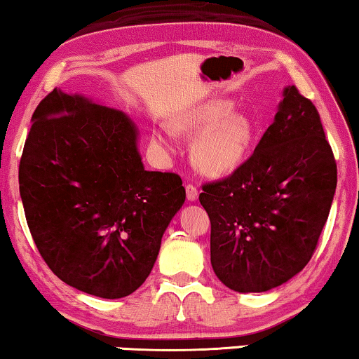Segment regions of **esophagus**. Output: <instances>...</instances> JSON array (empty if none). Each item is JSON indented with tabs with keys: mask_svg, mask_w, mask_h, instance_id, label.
Listing matches in <instances>:
<instances>
[{
	"mask_svg": "<svg viewBox=\"0 0 359 359\" xmlns=\"http://www.w3.org/2000/svg\"><path fill=\"white\" fill-rule=\"evenodd\" d=\"M186 197H188L189 202H196L197 197H199V192H197V188L192 184H186Z\"/></svg>",
	"mask_w": 359,
	"mask_h": 359,
	"instance_id": "esophagus-1",
	"label": "esophagus"
}]
</instances>
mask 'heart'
<instances>
[{
  "instance_id": "b5f03b06",
  "label": "heart",
  "mask_w": 359,
  "mask_h": 359,
  "mask_svg": "<svg viewBox=\"0 0 359 359\" xmlns=\"http://www.w3.org/2000/svg\"><path fill=\"white\" fill-rule=\"evenodd\" d=\"M175 126L184 134H196L191 149L192 162L202 173L228 175L241 167L257 136V124L244 111L233 110V103L215 98L201 103L175 119ZM154 141L170 149L165 128L155 129Z\"/></svg>"
}]
</instances>
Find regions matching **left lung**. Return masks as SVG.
I'll list each match as a JSON object with an SVG mask.
<instances>
[{
	"label": "left lung",
	"instance_id": "8db88e82",
	"mask_svg": "<svg viewBox=\"0 0 359 359\" xmlns=\"http://www.w3.org/2000/svg\"><path fill=\"white\" fill-rule=\"evenodd\" d=\"M335 188L337 165L319 113L287 86L251 157L202 188L217 278L238 293L287 283L313 256Z\"/></svg>",
	"mask_w": 359,
	"mask_h": 359
}]
</instances>
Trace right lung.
I'll return each mask as SVG.
<instances>
[{
  "label": "right lung",
  "mask_w": 359,
  "mask_h": 359,
  "mask_svg": "<svg viewBox=\"0 0 359 359\" xmlns=\"http://www.w3.org/2000/svg\"><path fill=\"white\" fill-rule=\"evenodd\" d=\"M19 192L56 277L105 299L145 282L186 199L178 175L144 168L139 129L126 113L60 89L34 111Z\"/></svg>",
  "instance_id": "obj_1"
}]
</instances>
